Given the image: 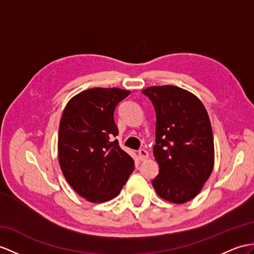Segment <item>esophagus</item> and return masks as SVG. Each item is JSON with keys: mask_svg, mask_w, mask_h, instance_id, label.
Instances as JSON below:
<instances>
[{"mask_svg": "<svg viewBox=\"0 0 254 254\" xmlns=\"http://www.w3.org/2000/svg\"><path fill=\"white\" fill-rule=\"evenodd\" d=\"M138 155H139V159L141 160V162H143V160L147 159L148 153H147V151L143 150V148H141V150H139V152H138Z\"/></svg>", "mask_w": 254, "mask_h": 254, "instance_id": "esophagus-1", "label": "esophagus"}]
</instances>
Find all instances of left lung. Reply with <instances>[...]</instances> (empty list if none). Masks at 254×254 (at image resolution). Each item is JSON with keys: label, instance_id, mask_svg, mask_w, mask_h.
Returning <instances> with one entry per match:
<instances>
[{"label": "left lung", "instance_id": "1", "mask_svg": "<svg viewBox=\"0 0 254 254\" xmlns=\"http://www.w3.org/2000/svg\"><path fill=\"white\" fill-rule=\"evenodd\" d=\"M156 113L154 156L159 174L152 184L163 199L184 203L199 193L211 175L214 145L211 124L198 98L177 86L142 91Z\"/></svg>", "mask_w": 254, "mask_h": 254}]
</instances>
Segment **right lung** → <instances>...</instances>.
<instances>
[{
    "label": "right lung",
    "instance_id": "right-lung-1",
    "mask_svg": "<svg viewBox=\"0 0 254 254\" xmlns=\"http://www.w3.org/2000/svg\"><path fill=\"white\" fill-rule=\"evenodd\" d=\"M129 94L120 88L84 90L67 102L61 117L60 168L73 190L91 202L114 198L133 171V159L114 140L115 109Z\"/></svg>",
    "mask_w": 254,
    "mask_h": 254
}]
</instances>
